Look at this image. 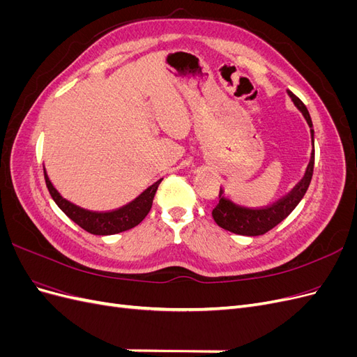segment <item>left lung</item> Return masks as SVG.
I'll return each mask as SVG.
<instances>
[{
  "label": "left lung",
  "mask_w": 357,
  "mask_h": 357,
  "mask_svg": "<svg viewBox=\"0 0 357 357\" xmlns=\"http://www.w3.org/2000/svg\"><path fill=\"white\" fill-rule=\"evenodd\" d=\"M287 95L290 96V100L295 104L296 109L302 113V116H304V119L310 126L312 152H311L310 164L305 171V176L294 188V190L289 193V195L278 199L277 202L265 208H248V207H243V205L235 204L234 201L225 197L223 189L220 188V195H219L220 201L213 210V219L220 226V228L226 231L238 234V235H247V236H257L268 232L280 222H283L287 215L295 210V207L301 202V199L304 198L305 192L310 186L312 169H314V129H312L311 117L304 102H302L298 96H295L290 91H287Z\"/></svg>",
  "instance_id": "left-lung-1"
}]
</instances>
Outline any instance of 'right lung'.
<instances>
[{
  "instance_id": "right-lung-1",
  "label": "right lung",
  "mask_w": 357,
  "mask_h": 357,
  "mask_svg": "<svg viewBox=\"0 0 357 357\" xmlns=\"http://www.w3.org/2000/svg\"><path fill=\"white\" fill-rule=\"evenodd\" d=\"M45 178L47 189L50 192V197L56 202L58 207L66 213L74 223H77L80 228L93 235H114L119 232L132 229L134 226L142 223L150 208H152L156 189L159 186V183L162 181V178L158 180L152 186H149L144 192L139 193L134 201L123 205L121 208L112 211H92L80 207V205L68 201L67 198H63L58 192V189L53 186V183L50 181L46 172V168Z\"/></svg>"
}]
</instances>
